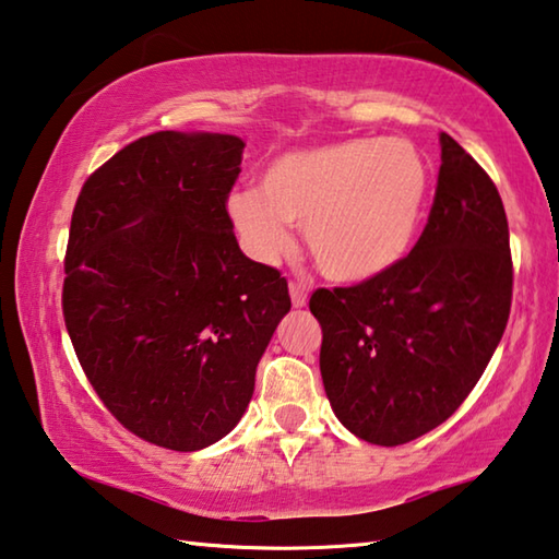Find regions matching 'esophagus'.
Wrapping results in <instances>:
<instances>
[{
  "instance_id": "34e87169",
  "label": "esophagus",
  "mask_w": 559,
  "mask_h": 559,
  "mask_svg": "<svg viewBox=\"0 0 559 559\" xmlns=\"http://www.w3.org/2000/svg\"><path fill=\"white\" fill-rule=\"evenodd\" d=\"M289 297H292V307L295 309L307 307V287L299 285V282H289Z\"/></svg>"
}]
</instances>
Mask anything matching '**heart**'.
<instances>
[{
	"mask_svg": "<svg viewBox=\"0 0 559 559\" xmlns=\"http://www.w3.org/2000/svg\"><path fill=\"white\" fill-rule=\"evenodd\" d=\"M432 171L403 136L338 140L292 150L264 166L258 189L228 195V218L254 260L292 250V225L326 277L368 282L407 258L425 221Z\"/></svg>",
	"mask_w": 559,
	"mask_h": 559,
	"instance_id": "obj_1",
	"label": "heart"
}]
</instances>
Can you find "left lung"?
<instances>
[{
    "label": "left lung",
    "instance_id": "1",
    "mask_svg": "<svg viewBox=\"0 0 559 559\" xmlns=\"http://www.w3.org/2000/svg\"><path fill=\"white\" fill-rule=\"evenodd\" d=\"M423 235L407 258L356 287L317 289L319 368L348 432L397 447L456 413L511 314L513 262L503 201L447 132Z\"/></svg>",
    "mask_w": 559,
    "mask_h": 559
}]
</instances>
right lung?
<instances>
[{
    "mask_svg": "<svg viewBox=\"0 0 559 559\" xmlns=\"http://www.w3.org/2000/svg\"><path fill=\"white\" fill-rule=\"evenodd\" d=\"M242 150L235 134H146L73 209L63 317L75 356L120 425L174 452L240 423L292 307L287 280L245 258L225 211Z\"/></svg>",
    "mask_w": 559,
    "mask_h": 559,
    "instance_id": "add662e5",
    "label": "right lung"
}]
</instances>
